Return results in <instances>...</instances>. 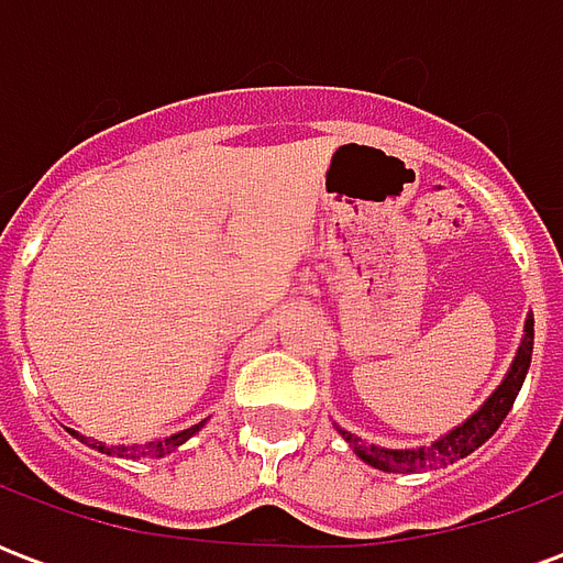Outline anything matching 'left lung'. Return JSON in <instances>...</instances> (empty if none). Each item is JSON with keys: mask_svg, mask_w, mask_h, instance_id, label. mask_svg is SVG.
I'll list each match as a JSON object with an SVG mask.
<instances>
[{"mask_svg": "<svg viewBox=\"0 0 563 563\" xmlns=\"http://www.w3.org/2000/svg\"><path fill=\"white\" fill-rule=\"evenodd\" d=\"M531 353H533V313H528L525 319V334H521L519 350H516V358L512 365L500 379L488 398H485L476 410H473L467 419L461 424H455L452 431L440 434L437 440H431L428 446H410V449H386L377 446V443H367L353 431H346L341 424H334L341 437L350 443L358 459L377 467L383 473H424V471H437V467H449L455 461L467 459L471 452L483 446L488 437L495 434L500 422L507 419V413L512 410V401L519 395L521 383L528 377V367H531Z\"/></svg>", "mask_w": 563, "mask_h": 563, "instance_id": "left-lung-1", "label": "left lung"}]
</instances>
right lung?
Masks as SVG:
<instances>
[{
    "instance_id": "1",
    "label": "right lung",
    "mask_w": 563,
    "mask_h": 563,
    "mask_svg": "<svg viewBox=\"0 0 563 563\" xmlns=\"http://www.w3.org/2000/svg\"><path fill=\"white\" fill-rule=\"evenodd\" d=\"M205 422H208V419H205ZM205 422L192 424V428H184V431H177V434H172V437H162V440H150V443H132V446H104V443H99V440L78 434V431H71V428H68V434L78 437L80 443H87V446L99 449V452H104V455H117V459L139 461V459H162V455H168V452H174V449H180L186 440H189V437L205 428Z\"/></svg>"
}]
</instances>
